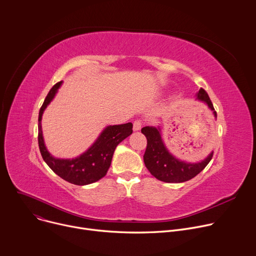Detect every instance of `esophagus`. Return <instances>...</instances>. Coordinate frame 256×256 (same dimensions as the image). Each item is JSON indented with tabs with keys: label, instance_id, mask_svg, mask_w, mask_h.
<instances>
[{
	"label": "esophagus",
	"instance_id": "34e87169",
	"mask_svg": "<svg viewBox=\"0 0 256 256\" xmlns=\"http://www.w3.org/2000/svg\"><path fill=\"white\" fill-rule=\"evenodd\" d=\"M142 126H143V122H142L140 120H134V124H132V130H134V132L140 130L142 128Z\"/></svg>",
	"mask_w": 256,
	"mask_h": 256
}]
</instances>
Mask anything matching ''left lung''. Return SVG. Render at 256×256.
Masks as SVG:
<instances>
[{
	"mask_svg": "<svg viewBox=\"0 0 256 256\" xmlns=\"http://www.w3.org/2000/svg\"><path fill=\"white\" fill-rule=\"evenodd\" d=\"M197 99L205 102L214 111L216 118V111L214 108L212 100L204 88L198 92ZM147 138V147L144 154L145 166L150 174L157 180L166 182H182L189 180L200 174L209 164L214 156V152L209 154L204 160L197 164H186L174 158L166 148L161 140L159 130L152 126H145L141 130Z\"/></svg>",
	"mask_w": 256,
	"mask_h": 256,
	"instance_id": "obj_1",
	"label": "left lung"
}]
</instances>
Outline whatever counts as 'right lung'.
Returning <instances> with one entry per match:
<instances>
[{
	"label": "right lung",
	"instance_id": "right-lung-1",
	"mask_svg": "<svg viewBox=\"0 0 256 256\" xmlns=\"http://www.w3.org/2000/svg\"><path fill=\"white\" fill-rule=\"evenodd\" d=\"M60 84L61 82L52 86L40 109L38 140L42 157L56 174L69 182L78 186L95 182L106 176L116 146L132 132V124L128 122L107 126L94 145L76 159H57L52 157L44 144L40 120L44 110L54 98Z\"/></svg>",
	"mask_w": 256,
	"mask_h": 256
}]
</instances>
